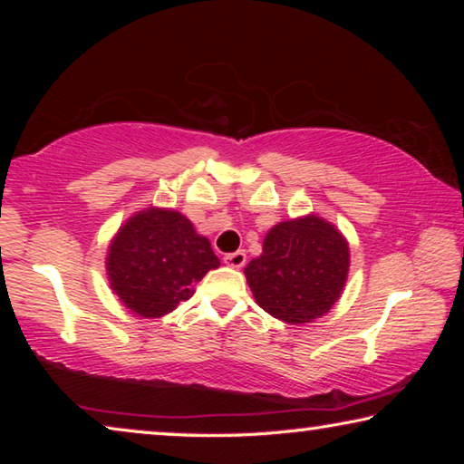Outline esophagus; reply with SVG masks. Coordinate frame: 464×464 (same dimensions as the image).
<instances>
[{
	"instance_id": "esophagus-1",
	"label": "esophagus",
	"mask_w": 464,
	"mask_h": 464,
	"mask_svg": "<svg viewBox=\"0 0 464 464\" xmlns=\"http://www.w3.org/2000/svg\"><path fill=\"white\" fill-rule=\"evenodd\" d=\"M223 260L227 266H231V268H241V266H246L247 256H246V251L239 249V251H235V254H227Z\"/></svg>"
}]
</instances>
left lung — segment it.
Listing matches in <instances>:
<instances>
[{
  "mask_svg": "<svg viewBox=\"0 0 464 464\" xmlns=\"http://www.w3.org/2000/svg\"><path fill=\"white\" fill-rule=\"evenodd\" d=\"M256 303L290 325L311 324L340 301L350 272L348 239L315 213L266 233L262 256L246 266Z\"/></svg>",
  "mask_w": 464,
  "mask_h": 464,
  "instance_id": "left-lung-1",
  "label": "left lung"
}]
</instances>
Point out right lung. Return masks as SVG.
Listing matches in <instances>:
<instances>
[{"mask_svg":"<svg viewBox=\"0 0 464 464\" xmlns=\"http://www.w3.org/2000/svg\"><path fill=\"white\" fill-rule=\"evenodd\" d=\"M221 266L210 241L174 208L149 207L121 225L110 239L106 274L129 311L160 319L194 295L196 282Z\"/></svg>","mask_w":464,"mask_h":464,"instance_id":"1","label":"right lung"}]
</instances>
